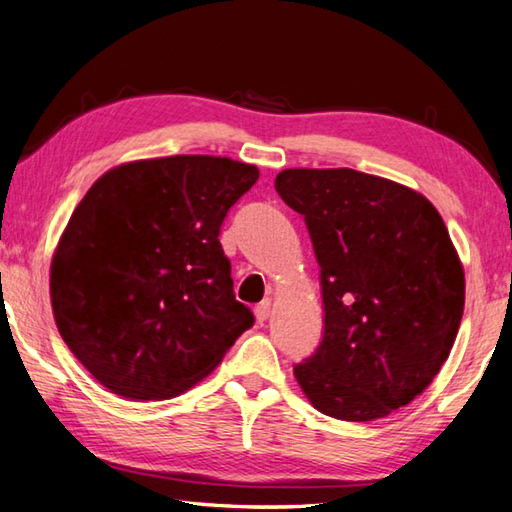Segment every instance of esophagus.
Instances as JSON below:
<instances>
[{"label": "esophagus", "mask_w": 512, "mask_h": 512, "mask_svg": "<svg viewBox=\"0 0 512 512\" xmlns=\"http://www.w3.org/2000/svg\"><path fill=\"white\" fill-rule=\"evenodd\" d=\"M255 317H257V322L259 324H264L266 319L270 317V302L266 299V302H262V304H257L255 306Z\"/></svg>", "instance_id": "obj_1"}]
</instances>
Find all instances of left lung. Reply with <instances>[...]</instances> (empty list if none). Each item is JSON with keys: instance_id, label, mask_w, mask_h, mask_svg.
<instances>
[{"instance_id": "left-lung-1", "label": "left lung", "mask_w": 512, "mask_h": 512, "mask_svg": "<svg viewBox=\"0 0 512 512\" xmlns=\"http://www.w3.org/2000/svg\"><path fill=\"white\" fill-rule=\"evenodd\" d=\"M304 215L319 264L324 335L295 377L319 413L373 422L433 382L464 315V268L424 195L353 168L275 179Z\"/></svg>"}]
</instances>
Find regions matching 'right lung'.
Segmentation results:
<instances>
[{"mask_svg":"<svg viewBox=\"0 0 512 512\" xmlns=\"http://www.w3.org/2000/svg\"><path fill=\"white\" fill-rule=\"evenodd\" d=\"M259 170L175 155L108 170L75 208L50 266L59 335L99 384L168 399L255 324L233 293L219 228Z\"/></svg>","mask_w":512,"mask_h":512,"instance_id":"add662e5","label":"right lung"}]
</instances>
